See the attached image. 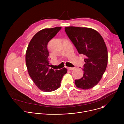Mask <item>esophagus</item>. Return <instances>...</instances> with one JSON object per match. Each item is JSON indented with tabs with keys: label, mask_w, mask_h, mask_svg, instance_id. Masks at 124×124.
<instances>
[{
	"label": "esophagus",
	"mask_w": 124,
	"mask_h": 124,
	"mask_svg": "<svg viewBox=\"0 0 124 124\" xmlns=\"http://www.w3.org/2000/svg\"><path fill=\"white\" fill-rule=\"evenodd\" d=\"M75 68L73 67H68V69L69 70H73Z\"/></svg>",
	"instance_id": "34e87169"
}]
</instances>
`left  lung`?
<instances>
[{
  "label": "left lung",
  "instance_id": "obj_1",
  "mask_svg": "<svg viewBox=\"0 0 124 124\" xmlns=\"http://www.w3.org/2000/svg\"><path fill=\"white\" fill-rule=\"evenodd\" d=\"M65 30L79 54L84 56V74L75 80V84L83 89L92 88L100 81L107 67L108 54L104 41L100 34L92 28L69 26Z\"/></svg>",
  "mask_w": 124,
  "mask_h": 124
}]
</instances>
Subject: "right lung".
<instances>
[{
  "instance_id": "1",
  "label": "right lung",
  "mask_w": 124,
  "mask_h": 124,
  "mask_svg": "<svg viewBox=\"0 0 124 124\" xmlns=\"http://www.w3.org/2000/svg\"><path fill=\"white\" fill-rule=\"evenodd\" d=\"M61 27L45 28L39 31L31 40L26 52L25 61L28 74L34 83L44 92L54 91L60 86L66 68L49 69L48 42L61 30Z\"/></svg>"
}]
</instances>
